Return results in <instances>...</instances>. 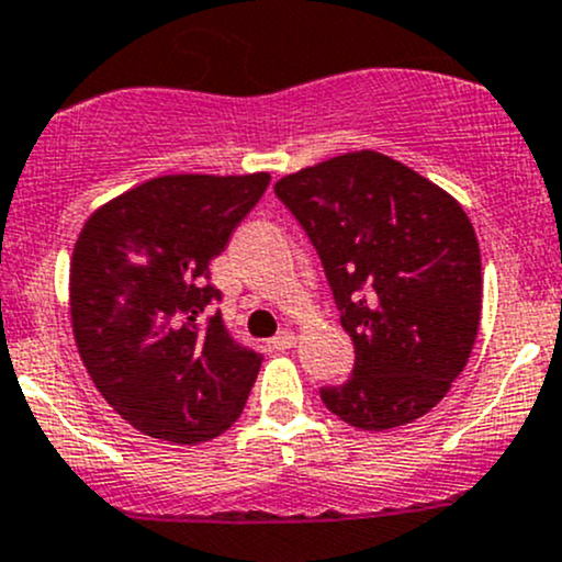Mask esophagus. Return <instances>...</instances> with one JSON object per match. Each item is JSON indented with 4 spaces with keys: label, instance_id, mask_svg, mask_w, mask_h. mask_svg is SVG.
Instances as JSON below:
<instances>
[{
    "label": "esophagus",
    "instance_id": "1",
    "mask_svg": "<svg viewBox=\"0 0 562 562\" xmlns=\"http://www.w3.org/2000/svg\"><path fill=\"white\" fill-rule=\"evenodd\" d=\"M293 345H296V334L288 331V328H282V331L271 339L269 348L271 350H288V348H293Z\"/></svg>",
    "mask_w": 562,
    "mask_h": 562
}]
</instances>
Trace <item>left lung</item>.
<instances>
[{"label": "left lung", "instance_id": "left-lung-1", "mask_svg": "<svg viewBox=\"0 0 562 562\" xmlns=\"http://www.w3.org/2000/svg\"><path fill=\"white\" fill-rule=\"evenodd\" d=\"M274 192L313 241L353 339V372L321 389L323 405L370 432L422 418L479 334L481 252L464 209L372 149L282 176Z\"/></svg>", "mask_w": 562, "mask_h": 562}]
</instances>
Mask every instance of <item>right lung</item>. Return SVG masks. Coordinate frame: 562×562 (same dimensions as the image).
<instances>
[{
  "instance_id": "right-lung-1",
  "label": "right lung",
  "mask_w": 562,
  "mask_h": 562,
  "mask_svg": "<svg viewBox=\"0 0 562 562\" xmlns=\"http://www.w3.org/2000/svg\"><path fill=\"white\" fill-rule=\"evenodd\" d=\"M269 173L157 176L100 206L70 260L78 353L108 405L149 438L195 446L245 411L263 356L231 337L209 263Z\"/></svg>"
}]
</instances>
